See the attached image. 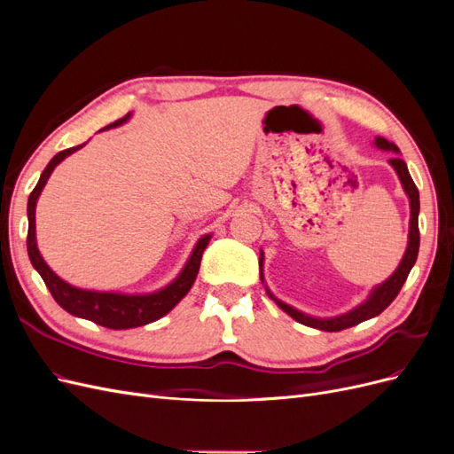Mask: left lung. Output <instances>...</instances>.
<instances>
[{
    "label": "left lung",
    "instance_id": "obj_1",
    "mask_svg": "<svg viewBox=\"0 0 454 454\" xmlns=\"http://www.w3.org/2000/svg\"><path fill=\"white\" fill-rule=\"evenodd\" d=\"M375 145L382 151H394V153H400V149H397L395 144L388 142L387 138H380V136H377V138H375ZM388 162L392 164V168L395 170L397 177H400L405 195L409 197V208H411L409 242H407V250H405V254L400 261V265H397V269L390 274V278H387L382 284L375 286L373 290H371L369 297L364 301V303H360L358 307H354L352 310H348L345 314L333 316V318H314V316L301 312V310L290 307L287 303H284V301L274 297L269 287L265 286V290H267L269 297L274 301V303H277L286 314H290L292 318L297 320L299 324L314 327V329H320V332H340V329H347V327H352V325H358V324H362L369 318H375V316H379L384 309H387L395 299V295L400 294L402 286L405 284L409 272H411V269H413L417 255H419V244H420L419 210H420V200H419V189L413 182V177H411V174L407 170V164L400 157H394ZM263 261H265V257H263V252H261L259 254V278H261V282L265 284Z\"/></svg>",
    "mask_w": 454,
    "mask_h": 454
}]
</instances>
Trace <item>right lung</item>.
Listing matches in <instances>:
<instances>
[{"label":"right lung","instance_id":"1","mask_svg":"<svg viewBox=\"0 0 454 454\" xmlns=\"http://www.w3.org/2000/svg\"><path fill=\"white\" fill-rule=\"evenodd\" d=\"M129 119H130V114L112 122V125L104 127L102 130H109V129L125 125ZM83 145L64 149L59 155H54L51 159V162L47 164L43 174H41L37 185L30 193V199H28V239H26L30 261H32L34 269L41 274V278H43L54 301H57V303L66 312L77 316V318H85V320H90L94 324L109 327V329H130V327H140V325L151 324V322L162 318L164 314H168L187 295L191 286H193V282L197 278L202 254L206 250V246H208L212 235H204L199 239V242L195 244V248H193V252H191L182 272L177 274V277L168 286L160 287V290H157V292H151V294L94 292V290H83V287H75L72 284H67L66 280H62L59 274L45 263V259L39 254L37 240H35V204H37L41 191H43L52 170L57 168L67 155L75 153V151Z\"/></svg>","mask_w":454,"mask_h":454}]
</instances>
